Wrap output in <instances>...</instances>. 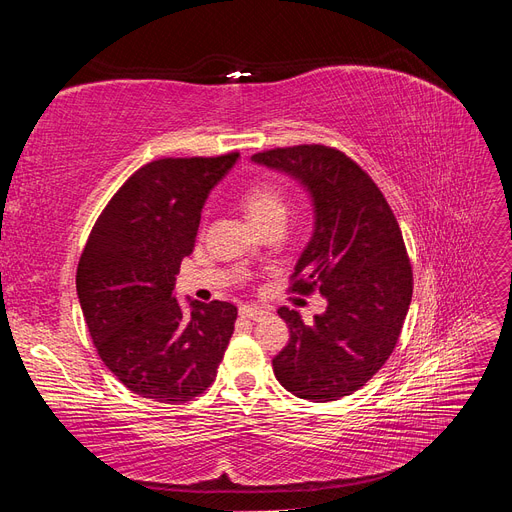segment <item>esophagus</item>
Segmentation results:
<instances>
[{
  "instance_id": "1",
  "label": "esophagus",
  "mask_w": 512,
  "mask_h": 512,
  "mask_svg": "<svg viewBox=\"0 0 512 512\" xmlns=\"http://www.w3.org/2000/svg\"><path fill=\"white\" fill-rule=\"evenodd\" d=\"M239 314L243 316V318H250V320H258V318H262L267 314V309H262V307H256V305H243L241 309H239Z\"/></svg>"
}]
</instances>
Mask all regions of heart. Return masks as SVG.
Masks as SVG:
<instances>
[{
    "label": "heart",
    "instance_id": "b5f03b06",
    "mask_svg": "<svg viewBox=\"0 0 512 512\" xmlns=\"http://www.w3.org/2000/svg\"><path fill=\"white\" fill-rule=\"evenodd\" d=\"M241 209L245 218L262 230L273 222H286L288 198L282 185L273 181H254L241 194Z\"/></svg>",
    "mask_w": 512,
    "mask_h": 512
}]
</instances>
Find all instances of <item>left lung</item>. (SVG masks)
Instances as JSON below:
<instances>
[{
    "instance_id": "1",
    "label": "left lung",
    "mask_w": 512,
    "mask_h": 512,
    "mask_svg": "<svg viewBox=\"0 0 512 512\" xmlns=\"http://www.w3.org/2000/svg\"><path fill=\"white\" fill-rule=\"evenodd\" d=\"M252 162L297 179L312 196L314 235L292 273V292L327 299L305 324L280 307L288 346L273 374L301 399L335 401L374 378L389 359L412 301V265L378 185L346 153L297 145L254 153Z\"/></svg>"
}]
</instances>
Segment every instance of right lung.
<instances>
[{
	"instance_id": "add662e5",
	"label": "right lung",
	"mask_w": 512,
	"mask_h": 512,
	"mask_svg": "<svg viewBox=\"0 0 512 512\" xmlns=\"http://www.w3.org/2000/svg\"><path fill=\"white\" fill-rule=\"evenodd\" d=\"M239 153L149 162L108 200L76 269V292L104 365L136 395L185 404L215 380L237 307L175 299L205 200Z\"/></svg>"
}]
</instances>
